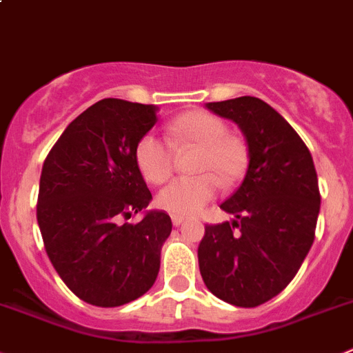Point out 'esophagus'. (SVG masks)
Here are the masks:
<instances>
[{"instance_id": "1", "label": "esophagus", "mask_w": 353, "mask_h": 353, "mask_svg": "<svg viewBox=\"0 0 353 353\" xmlns=\"http://www.w3.org/2000/svg\"><path fill=\"white\" fill-rule=\"evenodd\" d=\"M183 221H185V216H179V215L171 216V222H173L174 228H179V225H182Z\"/></svg>"}]
</instances>
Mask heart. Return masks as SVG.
<instances>
[{
    "label": "heart",
    "mask_w": 353,
    "mask_h": 353,
    "mask_svg": "<svg viewBox=\"0 0 353 353\" xmlns=\"http://www.w3.org/2000/svg\"><path fill=\"white\" fill-rule=\"evenodd\" d=\"M168 132L174 147L198 145L196 171L216 172L224 185L243 179L248 168L247 145L240 138L228 137V125L219 117L201 110L182 113L168 124ZM134 159L145 180L163 183L173 171V145L154 132H147L138 140ZM216 177L212 173H199L174 179L159 192L157 205L171 215H194L215 198L219 190Z\"/></svg>",
    "instance_id": "heart-1"
}]
</instances>
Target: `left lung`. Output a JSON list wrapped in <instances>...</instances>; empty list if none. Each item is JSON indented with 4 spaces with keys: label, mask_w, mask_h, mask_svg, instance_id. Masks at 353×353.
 I'll return each instance as SVG.
<instances>
[{
    "label": "left lung",
    "mask_w": 353,
    "mask_h": 353,
    "mask_svg": "<svg viewBox=\"0 0 353 353\" xmlns=\"http://www.w3.org/2000/svg\"><path fill=\"white\" fill-rule=\"evenodd\" d=\"M206 108L241 129L248 168L221 205L234 221L205 228L199 271L213 296L254 308L289 285L312 248L320 212L315 164L292 125L263 99L241 96Z\"/></svg>",
    "instance_id": "obj_1"
}]
</instances>
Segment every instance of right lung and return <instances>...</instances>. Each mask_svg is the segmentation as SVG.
<instances>
[{
    "mask_svg": "<svg viewBox=\"0 0 353 353\" xmlns=\"http://www.w3.org/2000/svg\"><path fill=\"white\" fill-rule=\"evenodd\" d=\"M157 106L106 98L71 122L41 168L37 219L45 250L68 289L113 308L143 296L161 268L171 219L145 210L152 194L134 159ZM145 211L138 225L121 218Z\"/></svg>",
    "mask_w": 353,
    "mask_h": 353,
    "instance_id": "obj_1",
    "label": "right lung"
}]
</instances>
